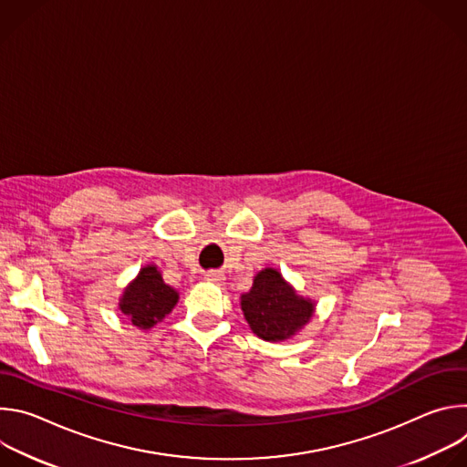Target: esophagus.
<instances>
[{
    "instance_id": "34e87169",
    "label": "esophagus",
    "mask_w": 467,
    "mask_h": 467,
    "mask_svg": "<svg viewBox=\"0 0 467 467\" xmlns=\"http://www.w3.org/2000/svg\"><path fill=\"white\" fill-rule=\"evenodd\" d=\"M205 281H209V283H222V281H223V275L218 274V272H209V274L205 275Z\"/></svg>"
}]
</instances>
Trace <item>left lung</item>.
<instances>
[{"instance_id":"left-lung-1","label":"left lung","mask_w":467,"mask_h":467,"mask_svg":"<svg viewBox=\"0 0 467 467\" xmlns=\"http://www.w3.org/2000/svg\"><path fill=\"white\" fill-rule=\"evenodd\" d=\"M242 310L258 338L281 342L310 319L314 305L299 297L279 272L265 268L254 277L249 294L242 296Z\"/></svg>"}]
</instances>
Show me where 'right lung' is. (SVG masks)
<instances>
[{
	"mask_svg": "<svg viewBox=\"0 0 467 467\" xmlns=\"http://www.w3.org/2000/svg\"><path fill=\"white\" fill-rule=\"evenodd\" d=\"M179 294L162 281L155 265H146L129 285L119 301V310L139 328H151L171 312Z\"/></svg>",
	"mask_w": 467,
	"mask_h": 467,
	"instance_id": "1",
	"label": "right lung"
}]
</instances>
